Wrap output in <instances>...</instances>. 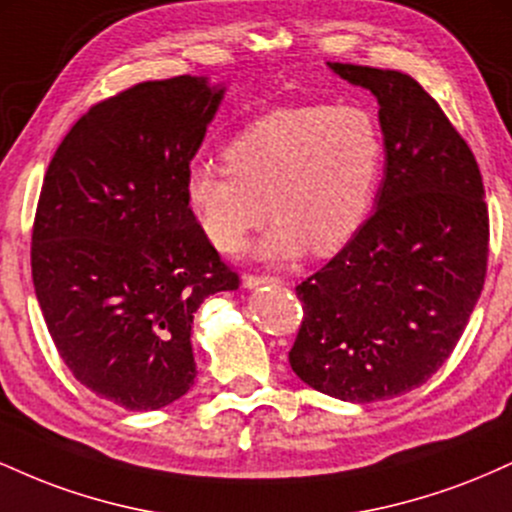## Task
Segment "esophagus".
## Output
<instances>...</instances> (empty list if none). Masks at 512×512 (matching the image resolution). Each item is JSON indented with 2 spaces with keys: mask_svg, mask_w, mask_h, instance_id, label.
I'll return each instance as SVG.
<instances>
[{
  "mask_svg": "<svg viewBox=\"0 0 512 512\" xmlns=\"http://www.w3.org/2000/svg\"><path fill=\"white\" fill-rule=\"evenodd\" d=\"M267 284H279V279L276 276H257V274H245L243 276V286L245 289H260V286H267Z\"/></svg>",
  "mask_w": 512,
  "mask_h": 512,
  "instance_id": "1",
  "label": "esophagus"
}]
</instances>
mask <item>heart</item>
Listing matches in <instances>:
<instances>
[{"label": "heart", "mask_w": 512, "mask_h": 512, "mask_svg": "<svg viewBox=\"0 0 512 512\" xmlns=\"http://www.w3.org/2000/svg\"><path fill=\"white\" fill-rule=\"evenodd\" d=\"M223 156L228 168L187 173L185 197L204 238L238 252L269 211L274 223L255 257L289 262L308 248L330 255L356 236L383 178L385 139L361 105L315 103L257 117Z\"/></svg>", "instance_id": "b5f03b06"}]
</instances>
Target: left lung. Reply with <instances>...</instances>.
Here are the masks:
<instances>
[{
  "instance_id": "left-lung-1",
  "label": "left lung",
  "mask_w": 512,
  "mask_h": 512,
  "mask_svg": "<svg viewBox=\"0 0 512 512\" xmlns=\"http://www.w3.org/2000/svg\"><path fill=\"white\" fill-rule=\"evenodd\" d=\"M378 98L385 178L373 216L296 286L303 325L293 373L342 402H380L424 385L460 342L489 255L477 158L409 74L327 62Z\"/></svg>"
}]
</instances>
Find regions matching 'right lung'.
I'll return each instance as SVG.
<instances>
[{
  "label": "right lung",
  "instance_id": "add662e5",
  "mask_svg": "<svg viewBox=\"0 0 512 512\" xmlns=\"http://www.w3.org/2000/svg\"><path fill=\"white\" fill-rule=\"evenodd\" d=\"M226 86L144 81L93 105L62 139L33 226V286L74 378L129 411L195 385L192 320L238 274L185 197L190 163Z\"/></svg>",
  "mask_w": 512,
  "mask_h": 512
}]
</instances>
